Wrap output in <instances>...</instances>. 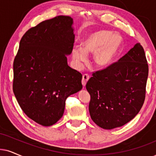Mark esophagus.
<instances>
[{
  "instance_id": "34e87169",
  "label": "esophagus",
  "mask_w": 156,
  "mask_h": 156,
  "mask_svg": "<svg viewBox=\"0 0 156 156\" xmlns=\"http://www.w3.org/2000/svg\"><path fill=\"white\" fill-rule=\"evenodd\" d=\"M89 76H88V74H83V78H82V85L83 87H85L86 86V83H87V81L88 80V79H89Z\"/></svg>"
}]
</instances>
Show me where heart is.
Listing matches in <instances>:
<instances>
[{
	"label": "heart",
	"instance_id": "b5f03b06",
	"mask_svg": "<svg viewBox=\"0 0 156 156\" xmlns=\"http://www.w3.org/2000/svg\"><path fill=\"white\" fill-rule=\"evenodd\" d=\"M122 44V37L108 30L92 33L82 42L81 47H74L73 59L78 67L88 61V53H95L94 60L98 67L105 68L113 62Z\"/></svg>",
	"mask_w": 156,
	"mask_h": 156
}]
</instances>
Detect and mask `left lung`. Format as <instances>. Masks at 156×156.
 I'll return each mask as SVG.
<instances>
[{"label": "left lung", "mask_w": 156, "mask_h": 156, "mask_svg": "<svg viewBox=\"0 0 156 156\" xmlns=\"http://www.w3.org/2000/svg\"><path fill=\"white\" fill-rule=\"evenodd\" d=\"M148 65L137 43L117 62L94 72L86 83L90 117L98 127H122L138 114L145 98Z\"/></svg>", "instance_id": "left-lung-1"}]
</instances>
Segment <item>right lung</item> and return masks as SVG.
Wrapping results in <instances>:
<instances>
[{"label": "right lung", "mask_w": 156, "mask_h": 156, "mask_svg": "<svg viewBox=\"0 0 156 156\" xmlns=\"http://www.w3.org/2000/svg\"><path fill=\"white\" fill-rule=\"evenodd\" d=\"M73 19L58 16L29 29L13 61V90L27 117L48 127L64 113L67 98L82 88V75L67 63L75 35Z\"/></svg>", "instance_id": "1"}]
</instances>
